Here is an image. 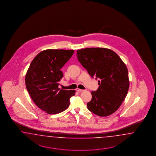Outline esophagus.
Here are the masks:
<instances>
[{
  "instance_id": "1",
  "label": "esophagus",
  "mask_w": 156,
  "mask_h": 156,
  "mask_svg": "<svg viewBox=\"0 0 156 156\" xmlns=\"http://www.w3.org/2000/svg\"><path fill=\"white\" fill-rule=\"evenodd\" d=\"M76 91L78 92V93H80V92H83L84 90H82V89H76Z\"/></svg>"
}]
</instances>
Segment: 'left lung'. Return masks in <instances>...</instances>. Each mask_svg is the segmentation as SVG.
<instances>
[{
    "mask_svg": "<svg viewBox=\"0 0 156 156\" xmlns=\"http://www.w3.org/2000/svg\"><path fill=\"white\" fill-rule=\"evenodd\" d=\"M78 60L92 78H98V89L91 91L87 108L100 117L116 112L128 94V69L120 57L112 50L92 47L76 51Z\"/></svg>",
    "mask_w": 156,
    "mask_h": 156,
    "instance_id": "obj_1",
    "label": "left lung"
}]
</instances>
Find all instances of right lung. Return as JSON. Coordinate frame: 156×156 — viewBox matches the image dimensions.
<instances>
[{
    "label": "right lung",
    "mask_w": 156,
    "mask_h": 156,
    "mask_svg": "<svg viewBox=\"0 0 156 156\" xmlns=\"http://www.w3.org/2000/svg\"><path fill=\"white\" fill-rule=\"evenodd\" d=\"M74 52L70 50L48 49L39 52L30 63L25 76L27 90L34 102L46 113L55 114L65 110L74 90L58 87L63 77L61 69Z\"/></svg>",
    "instance_id": "obj_1"
}]
</instances>
